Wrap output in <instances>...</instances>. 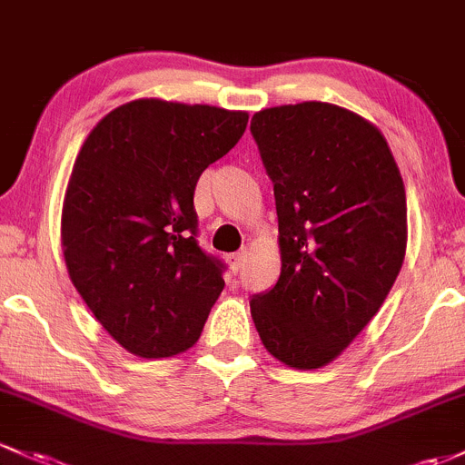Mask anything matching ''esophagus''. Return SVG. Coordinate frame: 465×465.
<instances>
[{
    "label": "esophagus",
    "instance_id": "1",
    "mask_svg": "<svg viewBox=\"0 0 465 465\" xmlns=\"http://www.w3.org/2000/svg\"><path fill=\"white\" fill-rule=\"evenodd\" d=\"M226 262H228V266H231L232 272H239V268H242V263H243V252H232V254H228Z\"/></svg>",
    "mask_w": 465,
    "mask_h": 465
}]
</instances>
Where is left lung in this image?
<instances>
[{"mask_svg":"<svg viewBox=\"0 0 465 465\" xmlns=\"http://www.w3.org/2000/svg\"><path fill=\"white\" fill-rule=\"evenodd\" d=\"M282 274L252 294L263 346L286 366L332 361L381 308L406 254V191L383 134L323 102L257 113Z\"/></svg>","mask_w":465,"mask_h":465,"instance_id":"obj_1","label":"left lung"}]
</instances>
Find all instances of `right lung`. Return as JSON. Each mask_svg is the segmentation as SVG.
I'll use <instances>...</instances> for the list:
<instances>
[{
	"label": "right lung",
	"instance_id": "add662e5",
	"mask_svg": "<svg viewBox=\"0 0 465 465\" xmlns=\"http://www.w3.org/2000/svg\"><path fill=\"white\" fill-rule=\"evenodd\" d=\"M248 114L137 99L84 142L68 182V274L97 322L137 357L188 351L223 291L226 263L197 242L194 186Z\"/></svg>",
	"mask_w": 465,
	"mask_h": 465
}]
</instances>
